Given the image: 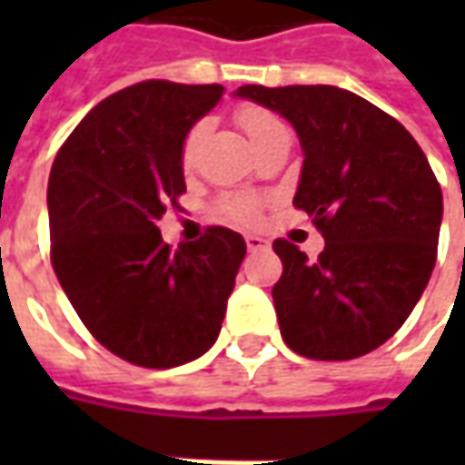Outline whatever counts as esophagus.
Returning a JSON list of instances; mask_svg holds the SVG:
<instances>
[{
    "mask_svg": "<svg viewBox=\"0 0 465 465\" xmlns=\"http://www.w3.org/2000/svg\"><path fill=\"white\" fill-rule=\"evenodd\" d=\"M246 246H249V252H262V249H269V242L256 233H246Z\"/></svg>",
    "mask_w": 465,
    "mask_h": 465,
    "instance_id": "1",
    "label": "esophagus"
}]
</instances>
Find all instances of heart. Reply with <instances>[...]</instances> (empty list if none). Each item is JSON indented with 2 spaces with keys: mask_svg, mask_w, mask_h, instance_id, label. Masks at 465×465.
<instances>
[{
  "mask_svg": "<svg viewBox=\"0 0 465 465\" xmlns=\"http://www.w3.org/2000/svg\"><path fill=\"white\" fill-rule=\"evenodd\" d=\"M239 124L243 126L246 136L252 139L253 146H259L272 132L282 129V122L273 114H269L266 109H259V106H243L242 112H239ZM203 132H206V122H199L192 132L186 134V142H183L182 152L183 162L186 163L193 159V152H196V146L202 142ZM226 213L232 216L233 222L253 223L259 219V206H256L253 199H229V202H226Z\"/></svg>",
  "mask_w": 465,
  "mask_h": 465,
  "instance_id": "1",
  "label": "heart"
}]
</instances>
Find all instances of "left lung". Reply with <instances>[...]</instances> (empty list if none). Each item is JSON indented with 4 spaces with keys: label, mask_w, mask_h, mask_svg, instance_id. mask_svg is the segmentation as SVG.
Returning <instances> with one entry per match:
<instances>
[{
    "label": "left lung",
    "mask_w": 465,
    "mask_h": 465,
    "mask_svg": "<svg viewBox=\"0 0 465 465\" xmlns=\"http://www.w3.org/2000/svg\"><path fill=\"white\" fill-rule=\"evenodd\" d=\"M233 96L296 129L303 163L293 206L326 239L316 262L273 242L283 341L316 361L379 349L409 319L436 263L443 196L426 153L393 116L339 86L246 84Z\"/></svg>",
    "instance_id": "obj_1"
}]
</instances>
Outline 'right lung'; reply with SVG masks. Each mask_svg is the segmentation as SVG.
Segmentation results:
<instances>
[{
    "mask_svg": "<svg viewBox=\"0 0 465 465\" xmlns=\"http://www.w3.org/2000/svg\"><path fill=\"white\" fill-rule=\"evenodd\" d=\"M222 94V84L162 79L126 86L79 122L52 163L56 279L96 341L143 369L212 349L246 256L232 229L212 226L172 252L156 226L186 192V134Z\"/></svg>",
    "mask_w": 465,
    "mask_h": 465,
    "instance_id": "right-lung-1",
    "label": "right lung"
}]
</instances>
